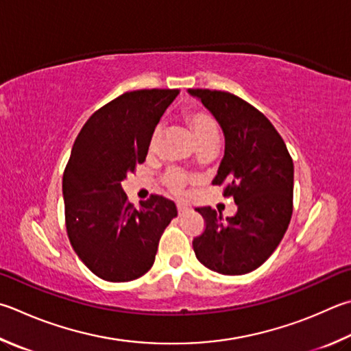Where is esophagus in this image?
Segmentation results:
<instances>
[{"mask_svg": "<svg viewBox=\"0 0 351 351\" xmlns=\"http://www.w3.org/2000/svg\"><path fill=\"white\" fill-rule=\"evenodd\" d=\"M176 208H178V213H180V215H182V213H186L187 212V210H189V207L186 206V204H176Z\"/></svg>", "mask_w": 351, "mask_h": 351, "instance_id": "esophagus-1", "label": "esophagus"}]
</instances>
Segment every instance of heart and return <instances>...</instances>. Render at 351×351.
I'll list each match as a JSON object with an SVG mask.
<instances>
[{"mask_svg":"<svg viewBox=\"0 0 351 351\" xmlns=\"http://www.w3.org/2000/svg\"><path fill=\"white\" fill-rule=\"evenodd\" d=\"M186 118L190 129H192L195 133L197 144H202L206 141H210V139L219 138L218 125H216L215 119L206 112H189ZM161 136H162V129L161 127H156L150 136V143H149L150 152L158 150L159 143H161ZM164 184L171 190V192L180 195L182 193L184 187H186L187 176L180 170H170L169 173H165L164 176Z\"/></svg>","mask_w":351,"mask_h":351,"instance_id":"obj_1","label":"heart"}]
</instances>
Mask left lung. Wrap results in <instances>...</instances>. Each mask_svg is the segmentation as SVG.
I'll return each instance as SVG.
<instances>
[{
    "instance_id": "8db88e82",
    "label": "left lung",
    "mask_w": 351,
    "mask_h": 351,
    "mask_svg": "<svg viewBox=\"0 0 351 351\" xmlns=\"http://www.w3.org/2000/svg\"><path fill=\"white\" fill-rule=\"evenodd\" d=\"M218 121L226 138L215 186L224 184L238 212L196 208L206 230L193 239L197 261L221 275H245L263 265L289 228L293 213V161L273 124L237 95L189 88Z\"/></svg>"
}]
</instances>
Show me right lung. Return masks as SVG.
I'll return each mask as SVG.
<instances>
[{"mask_svg": "<svg viewBox=\"0 0 351 351\" xmlns=\"http://www.w3.org/2000/svg\"><path fill=\"white\" fill-rule=\"evenodd\" d=\"M180 90L127 92L95 112L75 139L62 176L66 228L93 275L133 281L155 263L161 234L178 215L173 201L152 195L139 208L121 187L145 161L150 136Z\"/></svg>", "mask_w": 351, "mask_h": 351, "instance_id": "add662e5", "label": "right lung"}]
</instances>
